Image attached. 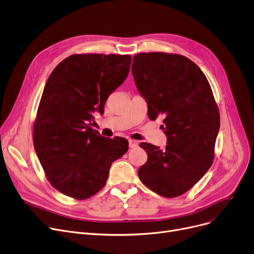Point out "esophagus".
I'll return each instance as SVG.
<instances>
[{"label": "esophagus", "mask_w": 254, "mask_h": 254, "mask_svg": "<svg viewBox=\"0 0 254 254\" xmlns=\"http://www.w3.org/2000/svg\"><path fill=\"white\" fill-rule=\"evenodd\" d=\"M137 144H138V142L136 140L129 139V146L130 147H135V146H137Z\"/></svg>", "instance_id": "1"}]
</instances>
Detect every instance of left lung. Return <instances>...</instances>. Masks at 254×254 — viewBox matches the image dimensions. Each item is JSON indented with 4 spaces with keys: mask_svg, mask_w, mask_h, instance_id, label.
<instances>
[{
    "mask_svg": "<svg viewBox=\"0 0 254 254\" xmlns=\"http://www.w3.org/2000/svg\"><path fill=\"white\" fill-rule=\"evenodd\" d=\"M132 74L147 103L151 120L164 117V148L141 142L147 161L138 169L142 184L158 195L174 198L195 186L212 165L219 112L200 67L180 54L139 53Z\"/></svg>",
    "mask_w": 254,
    "mask_h": 254,
    "instance_id": "obj_1",
    "label": "left lung"
}]
</instances>
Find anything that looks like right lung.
Returning <instances> with one entry per match:
<instances>
[{
	"mask_svg": "<svg viewBox=\"0 0 254 254\" xmlns=\"http://www.w3.org/2000/svg\"><path fill=\"white\" fill-rule=\"evenodd\" d=\"M130 55L73 54L51 72L39 104L33 139L47 180L77 200L98 192L112 163L128 151L123 137H103L91 127L110 94L126 80Z\"/></svg>",
	"mask_w": 254,
	"mask_h": 254,
	"instance_id": "right-lung-1",
	"label": "right lung"
}]
</instances>
